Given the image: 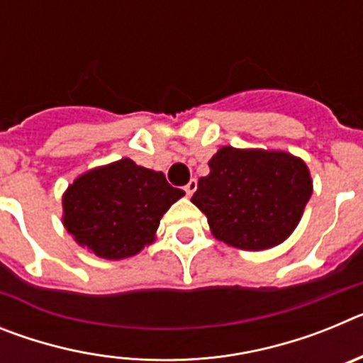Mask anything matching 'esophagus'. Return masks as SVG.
I'll return each instance as SVG.
<instances>
[{
  "label": "esophagus",
  "mask_w": 363,
  "mask_h": 363,
  "mask_svg": "<svg viewBox=\"0 0 363 363\" xmlns=\"http://www.w3.org/2000/svg\"><path fill=\"white\" fill-rule=\"evenodd\" d=\"M196 187H198L196 179H191V182L185 185V192H187V196H192V194H194V191H196Z\"/></svg>",
  "instance_id": "34e87169"
}]
</instances>
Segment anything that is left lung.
Segmentation results:
<instances>
[{"label": "left lung", "instance_id": "obj_1", "mask_svg": "<svg viewBox=\"0 0 363 363\" xmlns=\"http://www.w3.org/2000/svg\"><path fill=\"white\" fill-rule=\"evenodd\" d=\"M313 194L309 167L285 150L225 145L209 160L192 203L216 240L243 251H265L289 238Z\"/></svg>", "mask_w": 363, "mask_h": 363}]
</instances>
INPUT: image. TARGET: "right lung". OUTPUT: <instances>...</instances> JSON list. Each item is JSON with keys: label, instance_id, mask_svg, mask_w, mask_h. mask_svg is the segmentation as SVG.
Wrapping results in <instances>:
<instances>
[{"label": "right lung", "instance_id": "obj_1", "mask_svg": "<svg viewBox=\"0 0 363 363\" xmlns=\"http://www.w3.org/2000/svg\"><path fill=\"white\" fill-rule=\"evenodd\" d=\"M185 196L165 174L130 158L83 172L63 192V227L78 245L104 259H123L149 247L171 205Z\"/></svg>", "mask_w": 363, "mask_h": 363}]
</instances>
